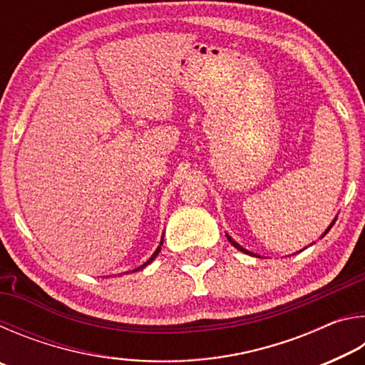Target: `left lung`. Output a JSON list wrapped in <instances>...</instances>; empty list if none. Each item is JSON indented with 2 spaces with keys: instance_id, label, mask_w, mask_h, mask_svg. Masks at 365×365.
Instances as JSON below:
<instances>
[{
  "instance_id": "1",
  "label": "left lung",
  "mask_w": 365,
  "mask_h": 365,
  "mask_svg": "<svg viewBox=\"0 0 365 365\" xmlns=\"http://www.w3.org/2000/svg\"><path fill=\"white\" fill-rule=\"evenodd\" d=\"M335 220H336V217L331 220V224H330L329 227H327V230H325V232L322 233V237H320V238H324V237H325V235H327V233H329V230H330V228L333 227V224H335ZM225 235H227V240H228V242H230V243H232V245L235 246V248H237V250H240V251H242V252H245V255H250V256H256V255H255V252H251V251H248V250H246V248H243V246H240V245H238L237 242H235V240H233V238L230 237V235H228V233H225Z\"/></svg>"
}]
</instances>
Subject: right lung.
<instances>
[{
	"label": "right lung",
	"instance_id": "obj_1",
	"mask_svg": "<svg viewBox=\"0 0 365 365\" xmlns=\"http://www.w3.org/2000/svg\"><path fill=\"white\" fill-rule=\"evenodd\" d=\"M163 243H164V233H163V238H160V243H159V246H158V248H156V251H154V252H153V256H151L150 259H148V261H146L145 264H141V265H140V267H137V269H133V270H128V272H138V270H143V269L146 267V265H148V264H151V262L154 261V259H156V256L159 255V251H160V246H163ZM128 272H123V274H128Z\"/></svg>",
	"mask_w": 365,
	"mask_h": 365
}]
</instances>
